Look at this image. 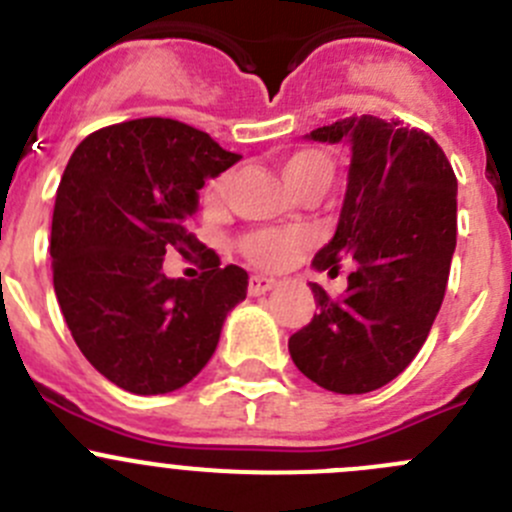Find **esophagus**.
<instances>
[{"instance_id": "obj_1", "label": "esophagus", "mask_w": 512, "mask_h": 512, "mask_svg": "<svg viewBox=\"0 0 512 512\" xmlns=\"http://www.w3.org/2000/svg\"><path fill=\"white\" fill-rule=\"evenodd\" d=\"M275 285H277L275 277L252 275L250 277V285H247V292H250L252 297H257V295H265V292H270Z\"/></svg>"}]
</instances>
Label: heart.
Returning a JSON list of instances; mask_svg holds the SVG:
<instances>
[{"instance_id": "obj_1", "label": "heart", "mask_w": 512, "mask_h": 512, "mask_svg": "<svg viewBox=\"0 0 512 512\" xmlns=\"http://www.w3.org/2000/svg\"><path fill=\"white\" fill-rule=\"evenodd\" d=\"M282 177L287 185L302 195L307 190H325L330 187L332 177H335V160L327 155L320 147H300L280 160ZM227 190V177H220L210 185L207 197L210 200H220ZM300 245V235H290V232H255L242 242V250L252 262L262 267H277L295 252Z\"/></svg>"}]
</instances>
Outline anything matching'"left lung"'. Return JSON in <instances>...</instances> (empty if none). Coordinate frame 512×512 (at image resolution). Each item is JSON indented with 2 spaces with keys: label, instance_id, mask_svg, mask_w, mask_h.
<instances>
[{
  "label": "left lung",
  "instance_id": "8db88e82",
  "mask_svg": "<svg viewBox=\"0 0 512 512\" xmlns=\"http://www.w3.org/2000/svg\"><path fill=\"white\" fill-rule=\"evenodd\" d=\"M305 137L350 145L340 220L312 267L335 275L342 257L355 267L337 300L310 282L317 312L287 347L320 388L362 395L395 380L428 340L455 252L458 180L433 137L372 114Z\"/></svg>",
  "mask_w": 512,
  "mask_h": 512
}]
</instances>
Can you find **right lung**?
I'll return each instance as SVG.
<instances>
[{
  "label": "right lung",
  "mask_w": 512,
  "mask_h": 512,
  "mask_svg": "<svg viewBox=\"0 0 512 512\" xmlns=\"http://www.w3.org/2000/svg\"><path fill=\"white\" fill-rule=\"evenodd\" d=\"M237 160L167 117L104 127L69 157L52 215L54 292L82 355L127 393L187 385L247 297L237 265L215 262L192 282L162 272L170 247H197L187 225L205 180Z\"/></svg>",
  "instance_id": "right-lung-1"
}]
</instances>
